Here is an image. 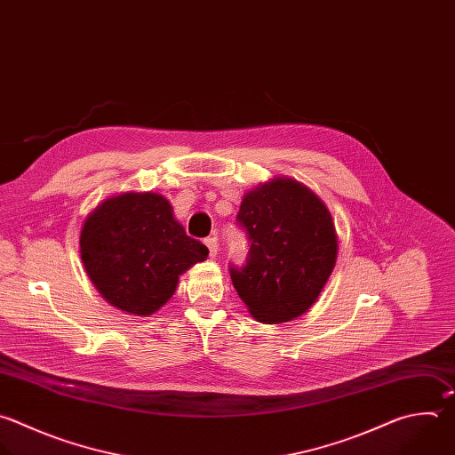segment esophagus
<instances>
[{
    "instance_id": "34e87169",
    "label": "esophagus",
    "mask_w": 455,
    "mask_h": 455,
    "mask_svg": "<svg viewBox=\"0 0 455 455\" xmlns=\"http://www.w3.org/2000/svg\"><path fill=\"white\" fill-rule=\"evenodd\" d=\"M205 246L209 248V255H211V257H216V255H218V246H220V244H218V237H216V235L207 237V239H205Z\"/></svg>"
}]
</instances>
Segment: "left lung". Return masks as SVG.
<instances>
[{
    "mask_svg": "<svg viewBox=\"0 0 455 455\" xmlns=\"http://www.w3.org/2000/svg\"><path fill=\"white\" fill-rule=\"evenodd\" d=\"M235 223L250 250L230 264L232 283L253 318L282 323L304 315L320 296L338 257L325 204L306 186L276 179L248 193Z\"/></svg>",
    "mask_w": 455,
    "mask_h": 455,
    "instance_id": "1",
    "label": "left lung"
}]
</instances>
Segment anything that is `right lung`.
Listing matches in <instances>:
<instances>
[{
	"mask_svg": "<svg viewBox=\"0 0 455 455\" xmlns=\"http://www.w3.org/2000/svg\"><path fill=\"white\" fill-rule=\"evenodd\" d=\"M85 271L119 311L146 316L173 296L179 275L209 250L186 234L170 202L156 193H126L89 214L80 234Z\"/></svg>",
	"mask_w": 455,
	"mask_h": 455,
	"instance_id": "add662e5",
	"label": "right lung"
}]
</instances>
